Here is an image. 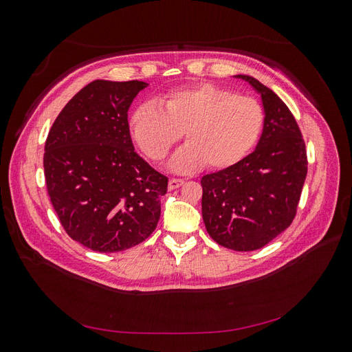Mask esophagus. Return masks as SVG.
I'll list each match as a JSON object with an SVG mask.
<instances>
[{"instance_id": "esophagus-1", "label": "esophagus", "mask_w": 352, "mask_h": 352, "mask_svg": "<svg viewBox=\"0 0 352 352\" xmlns=\"http://www.w3.org/2000/svg\"><path fill=\"white\" fill-rule=\"evenodd\" d=\"M184 185V179H170L168 180V189L173 190V189H177L179 186Z\"/></svg>"}]
</instances>
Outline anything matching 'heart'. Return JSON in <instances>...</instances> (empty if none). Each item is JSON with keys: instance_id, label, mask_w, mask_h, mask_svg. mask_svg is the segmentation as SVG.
Instances as JSON below:
<instances>
[{"instance_id": "b5f03b06", "label": "heart", "mask_w": 352, "mask_h": 352, "mask_svg": "<svg viewBox=\"0 0 352 352\" xmlns=\"http://www.w3.org/2000/svg\"><path fill=\"white\" fill-rule=\"evenodd\" d=\"M264 126L261 104L248 95L214 83H197L145 102L131 114L135 144L153 162H163L184 136L188 144L170 160L168 167L189 173L204 167L235 166L257 145Z\"/></svg>"}]
</instances>
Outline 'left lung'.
<instances>
[{"label":"left lung","mask_w":352,"mask_h":352,"mask_svg":"<svg viewBox=\"0 0 352 352\" xmlns=\"http://www.w3.org/2000/svg\"><path fill=\"white\" fill-rule=\"evenodd\" d=\"M235 78L261 95L263 133L250 155L201 179L202 219L221 247L254 251L291 226L307 176V153L295 117L278 95L248 74Z\"/></svg>","instance_id":"obj_1"}]
</instances>
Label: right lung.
Masks as SVG:
<instances>
[{"label":"right lung","instance_id":"add662e5","mask_svg":"<svg viewBox=\"0 0 352 352\" xmlns=\"http://www.w3.org/2000/svg\"><path fill=\"white\" fill-rule=\"evenodd\" d=\"M146 82L94 80L60 111L45 142L48 195L67 235L98 252L151 235L167 177L135 153L127 110Z\"/></svg>","mask_w":352,"mask_h":352}]
</instances>
